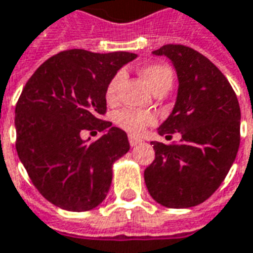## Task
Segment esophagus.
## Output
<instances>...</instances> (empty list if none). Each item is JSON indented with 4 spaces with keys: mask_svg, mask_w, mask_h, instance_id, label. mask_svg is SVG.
<instances>
[{
    "mask_svg": "<svg viewBox=\"0 0 253 253\" xmlns=\"http://www.w3.org/2000/svg\"><path fill=\"white\" fill-rule=\"evenodd\" d=\"M141 140L140 139H137V137H133V136H129V144L132 147H136L137 144H140Z\"/></svg>",
    "mask_w": 253,
    "mask_h": 253,
    "instance_id": "1",
    "label": "esophagus"
}]
</instances>
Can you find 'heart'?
Here are the masks:
<instances>
[{
  "mask_svg": "<svg viewBox=\"0 0 253 253\" xmlns=\"http://www.w3.org/2000/svg\"><path fill=\"white\" fill-rule=\"evenodd\" d=\"M140 75L146 80L148 87L155 92L159 88H170L173 83V72L169 66L159 62L147 64L140 68ZM124 80V72H117L105 89V98L109 105H114L118 101V92ZM154 116L146 112H137L133 109H123L114 116V123L121 129L128 132L129 135H141L150 124L154 123Z\"/></svg>",
  "mask_w": 253,
  "mask_h": 253,
  "instance_id": "1",
  "label": "heart"
}]
</instances>
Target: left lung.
<instances>
[{
	"mask_svg": "<svg viewBox=\"0 0 253 253\" xmlns=\"http://www.w3.org/2000/svg\"><path fill=\"white\" fill-rule=\"evenodd\" d=\"M152 54L166 55L178 79L175 105L158 133L178 132L181 140L151 141L155 159L144 181L157 203L188 209L207 200L232 168L240 146V105L223 73L196 50L165 44Z\"/></svg>",
	"mask_w": 253,
	"mask_h": 253,
	"instance_id": "left-lung-1",
	"label": "left lung"
}]
</instances>
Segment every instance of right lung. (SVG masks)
Segmentation results:
<instances>
[{"instance_id": "1", "label": "right lung", "mask_w": 253, "mask_h": 253, "mask_svg": "<svg viewBox=\"0 0 253 253\" xmlns=\"http://www.w3.org/2000/svg\"><path fill=\"white\" fill-rule=\"evenodd\" d=\"M137 54L83 49L61 51L38 68L15 110L16 150L32 184L44 199L68 211H88L105 200L113 164L129 151L128 136L106 113L105 89ZM104 135L83 141V130Z\"/></svg>"}]
</instances>
